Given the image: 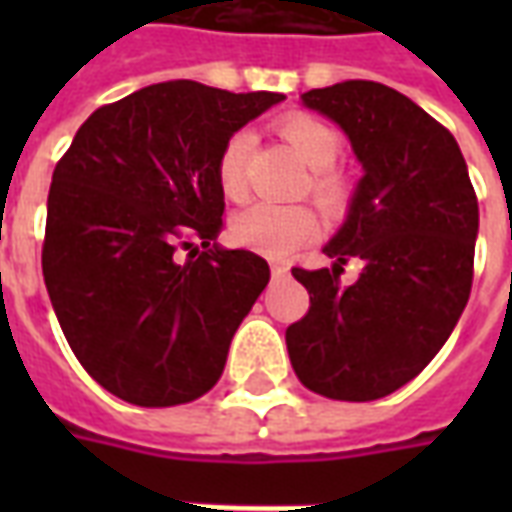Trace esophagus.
I'll return each mask as SVG.
<instances>
[{
    "mask_svg": "<svg viewBox=\"0 0 512 512\" xmlns=\"http://www.w3.org/2000/svg\"><path fill=\"white\" fill-rule=\"evenodd\" d=\"M288 274H290V268L285 266V263H271V277L274 279L288 277Z\"/></svg>",
    "mask_w": 512,
    "mask_h": 512,
    "instance_id": "34e87169",
    "label": "esophagus"
}]
</instances>
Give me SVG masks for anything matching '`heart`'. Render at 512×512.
<instances>
[{
	"label": "heart",
	"mask_w": 512,
	"mask_h": 512,
	"mask_svg": "<svg viewBox=\"0 0 512 512\" xmlns=\"http://www.w3.org/2000/svg\"><path fill=\"white\" fill-rule=\"evenodd\" d=\"M277 134L288 142L299 158L312 167L310 194L326 211H340L351 197V183L337 158L343 153V134L326 120L304 112H293L277 120ZM252 150V136L246 131L233 134L216 156V183L227 200L246 197V158ZM235 241L266 257H288L299 246L318 235V216L307 205H271L257 202L235 216Z\"/></svg>",
	"instance_id": "1"
}]
</instances>
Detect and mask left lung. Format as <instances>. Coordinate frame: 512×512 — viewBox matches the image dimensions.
<instances>
[{
    "label": "left lung",
    "instance_id": "8db88e82",
    "mask_svg": "<svg viewBox=\"0 0 512 512\" xmlns=\"http://www.w3.org/2000/svg\"><path fill=\"white\" fill-rule=\"evenodd\" d=\"M343 128L365 178L326 244L334 268H293L310 312L288 326L290 365L315 395L367 403L419 376L472 293L477 194L455 136L392 87L365 79L301 95ZM351 256L366 263L339 285Z\"/></svg>",
    "mask_w": 512,
    "mask_h": 512
}]
</instances>
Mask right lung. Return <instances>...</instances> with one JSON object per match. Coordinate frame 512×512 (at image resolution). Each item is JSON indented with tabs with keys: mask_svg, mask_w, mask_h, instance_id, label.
<instances>
[{
	"mask_svg": "<svg viewBox=\"0 0 512 512\" xmlns=\"http://www.w3.org/2000/svg\"><path fill=\"white\" fill-rule=\"evenodd\" d=\"M282 98L150 84L95 109L57 161L43 279L76 359L120 400L180 406L222 376L271 271L255 252L213 244L224 227L216 156Z\"/></svg>",
	"mask_w": 512,
	"mask_h": 512,
	"instance_id": "add662e5",
	"label": "right lung"
}]
</instances>
